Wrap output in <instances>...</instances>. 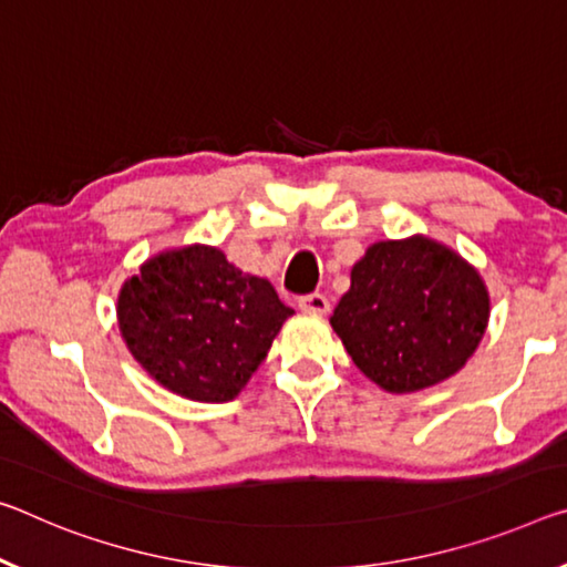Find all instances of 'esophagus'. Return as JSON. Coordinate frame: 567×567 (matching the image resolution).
<instances>
[{
	"mask_svg": "<svg viewBox=\"0 0 567 567\" xmlns=\"http://www.w3.org/2000/svg\"><path fill=\"white\" fill-rule=\"evenodd\" d=\"M300 310L302 312H312V316H326V312L330 310V302L322 292H310V295H302V298L298 300Z\"/></svg>",
	"mask_w": 567,
	"mask_h": 567,
	"instance_id": "1",
	"label": "esophagus"
}]
</instances>
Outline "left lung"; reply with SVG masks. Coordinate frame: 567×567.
I'll use <instances>...</instances> for the list:
<instances>
[{
    "label": "left lung",
    "mask_w": 567,
    "mask_h": 567,
    "mask_svg": "<svg viewBox=\"0 0 567 567\" xmlns=\"http://www.w3.org/2000/svg\"><path fill=\"white\" fill-rule=\"evenodd\" d=\"M487 320L477 269L439 241L411 237L368 247L330 326L368 379L409 393L460 371Z\"/></svg>",
    "instance_id": "1"
}]
</instances>
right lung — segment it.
<instances>
[{
  "label": "right lung",
  "instance_id": "right-lung-1",
  "mask_svg": "<svg viewBox=\"0 0 567 567\" xmlns=\"http://www.w3.org/2000/svg\"><path fill=\"white\" fill-rule=\"evenodd\" d=\"M292 312L262 277L202 245L148 259L118 298L133 358L164 389L206 403L245 389Z\"/></svg>",
  "mask_w": 567,
  "mask_h": 567
}]
</instances>
